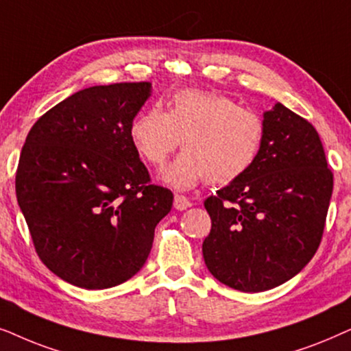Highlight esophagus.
<instances>
[{"label": "esophagus", "instance_id": "obj_1", "mask_svg": "<svg viewBox=\"0 0 351 351\" xmlns=\"http://www.w3.org/2000/svg\"><path fill=\"white\" fill-rule=\"evenodd\" d=\"M173 205H175L176 210H180V212H183V210L189 208L193 204H191V200H189L188 197H186V195L176 194V195H175V202H173Z\"/></svg>", "mask_w": 351, "mask_h": 351}]
</instances>
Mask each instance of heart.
<instances>
[{"instance_id":"heart-1","label":"heart","mask_w":351,"mask_h":351,"mask_svg":"<svg viewBox=\"0 0 351 351\" xmlns=\"http://www.w3.org/2000/svg\"><path fill=\"white\" fill-rule=\"evenodd\" d=\"M136 152L162 167L175 149L176 160L162 180L176 189L204 183L224 186L239 180L258 157L265 138L263 119L231 97L202 90L175 93L170 107L152 106L134 117L128 130Z\"/></svg>"}]
</instances>
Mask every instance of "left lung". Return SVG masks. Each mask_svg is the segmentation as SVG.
<instances>
[{"label": "left lung", "instance_id": "left-lung-1", "mask_svg": "<svg viewBox=\"0 0 351 351\" xmlns=\"http://www.w3.org/2000/svg\"><path fill=\"white\" fill-rule=\"evenodd\" d=\"M263 123L254 165L204 202L212 219L205 265L241 292L269 291L305 268L321 244L334 186L310 121L278 102Z\"/></svg>", "mask_w": 351, "mask_h": 351}]
</instances>
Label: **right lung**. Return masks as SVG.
<instances>
[{"instance_id":"right-lung-1","label":"right lung","mask_w":351,"mask_h":351,"mask_svg":"<svg viewBox=\"0 0 351 351\" xmlns=\"http://www.w3.org/2000/svg\"><path fill=\"white\" fill-rule=\"evenodd\" d=\"M151 90L149 82L85 88L27 134L19 207L41 261L77 287L109 289L133 278L171 210V191L149 183L128 134Z\"/></svg>"}]
</instances>
